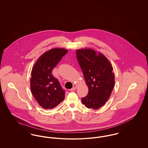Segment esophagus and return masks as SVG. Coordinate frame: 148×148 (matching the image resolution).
Masks as SVG:
<instances>
[{"label": "esophagus", "instance_id": "34e87169", "mask_svg": "<svg viewBox=\"0 0 148 148\" xmlns=\"http://www.w3.org/2000/svg\"><path fill=\"white\" fill-rule=\"evenodd\" d=\"M77 85H73V87L71 89V91H74V90H75L77 89Z\"/></svg>", "mask_w": 148, "mask_h": 148}]
</instances>
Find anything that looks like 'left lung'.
I'll list each match as a JSON object with an SVG mask.
<instances>
[{
	"label": "left lung",
	"instance_id": "obj_1",
	"mask_svg": "<svg viewBox=\"0 0 148 148\" xmlns=\"http://www.w3.org/2000/svg\"><path fill=\"white\" fill-rule=\"evenodd\" d=\"M77 58L89 89L82 102L89 109H98L106 104L113 91V66L103 54L92 49L77 50Z\"/></svg>",
	"mask_w": 148,
	"mask_h": 148
}]
</instances>
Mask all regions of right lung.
I'll return each mask as SVG.
<instances>
[{
    "instance_id": "right-lung-1",
    "label": "right lung",
    "mask_w": 148,
    "mask_h": 148,
    "mask_svg": "<svg viewBox=\"0 0 148 148\" xmlns=\"http://www.w3.org/2000/svg\"><path fill=\"white\" fill-rule=\"evenodd\" d=\"M68 51L64 48L49 50L38 58L33 67L31 91L38 104L44 109H53L64 99L65 91L51 73Z\"/></svg>"
}]
</instances>
